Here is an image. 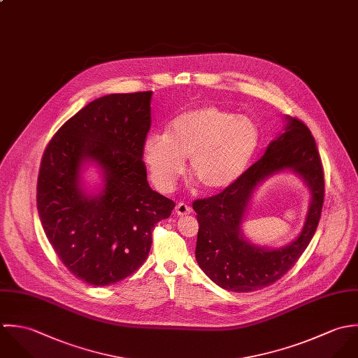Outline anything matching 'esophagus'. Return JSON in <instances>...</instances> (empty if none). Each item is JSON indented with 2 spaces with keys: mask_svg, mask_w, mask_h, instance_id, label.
<instances>
[{
  "mask_svg": "<svg viewBox=\"0 0 358 358\" xmlns=\"http://www.w3.org/2000/svg\"><path fill=\"white\" fill-rule=\"evenodd\" d=\"M191 212H192L191 208L188 205H185V203H178L176 206V213L178 215H191Z\"/></svg>",
  "mask_w": 358,
  "mask_h": 358,
  "instance_id": "esophagus-1",
  "label": "esophagus"
}]
</instances>
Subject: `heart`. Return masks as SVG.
Instances as JSON below:
<instances>
[{
  "label": "heart",
  "instance_id": "b5f03b06",
  "mask_svg": "<svg viewBox=\"0 0 358 358\" xmlns=\"http://www.w3.org/2000/svg\"><path fill=\"white\" fill-rule=\"evenodd\" d=\"M260 143L257 124L213 105L188 109L170 123L167 133L149 136L143 160L153 184L170 192L185 170L206 191L234 184L250 164Z\"/></svg>",
  "mask_w": 358,
  "mask_h": 358
}]
</instances>
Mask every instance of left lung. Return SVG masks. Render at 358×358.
Listing matches in <instances>:
<instances>
[{"label": "left lung", "mask_w": 358, "mask_h": 358, "mask_svg": "<svg viewBox=\"0 0 358 358\" xmlns=\"http://www.w3.org/2000/svg\"><path fill=\"white\" fill-rule=\"evenodd\" d=\"M285 119L284 133L270 143L260 160L218 195L192 203L199 222L196 262L222 289L252 292L278 281L303 255L321 218L325 182L317 145L301 120ZM282 171L299 175L312 194L306 222L299 236L282 248L255 245L240 229L248 202L257 185Z\"/></svg>", "instance_id": "left-lung-1"}]
</instances>
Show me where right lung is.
Masks as SVG:
<instances>
[{
	"label": "right lung",
	"mask_w": 358,
	"mask_h": 358,
	"mask_svg": "<svg viewBox=\"0 0 358 358\" xmlns=\"http://www.w3.org/2000/svg\"><path fill=\"white\" fill-rule=\"evenodd\" d=\"M152 91L101 96L71 117L47 145L37 181V209L55 253L74 277L116 284L146 260L153 227L174 202L152 191L143 149ZM103 174L98 194L82 189L83 167Z\"/></svg>",
	"instance_id": "right-lung-1"
}]
</instances>
